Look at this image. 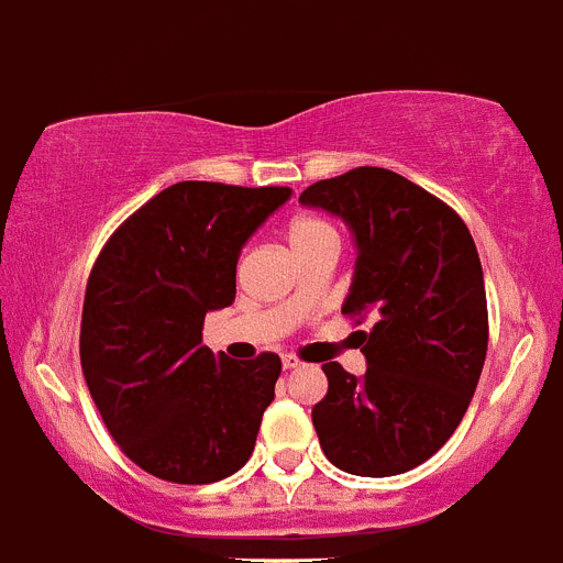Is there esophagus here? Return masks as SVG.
<instances>
[{
    "mask_svg": "<svg viewBox=\"0 0 563 563\" xmlns=\"http://www.w3.org/2000/svg\"><path fill=\"white\" fill-rule=\"evenodd\" d=\"M282 366H285V369H298V366H301V361H298L296 355H285L282 357Z\"/></svg>",
    "mask_w": 563,
    "mask_h": 563,
    "instance_id": "1",
    "label": "esophagus"
}]
</instances>
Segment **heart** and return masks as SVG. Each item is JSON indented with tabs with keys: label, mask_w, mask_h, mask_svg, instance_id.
<instances>
[{
	"label": "heart",
	"mask_w": 563,
	"mask_h": 563,
	"mask_svg": "<svg viewBox=\"0 0 563 563\" xmlns=\"http://www.w3.org/2000/svg\"><path fill=\"white\" fill-rule=\"evenodd\" d=\"M332 233L335 231H332L330 222L318 220V217H296V220L290 222V228H287L292 251H301V247L312 245V242H318V239L332 236Z\"/></svg>",
	"instance_id": "b5f03b06"
}]
</instances>
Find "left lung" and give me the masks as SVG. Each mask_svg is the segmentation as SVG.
Returning <instances> with one entry per match:
<instances>
[{"label": "left lung", "instance_id": "1", "mask_svg": "<svg viewBox=\"0 0 563 563\" xmlns=\"http://www.w3.org/2000/svg\"><path fill=\"white\" fill-rule=\"evenodd\" d=\"M350 222L357 242L343 316H375L357 346V380L324 363L312 426L327 460L355 476L411 471L449 442L467 411L487 352L479 253L460 213L389 168L361 166L301 194Z\"/></svg>", "mask_w": 563, "mask_h": 563}]
</instances>
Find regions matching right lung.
Listing matches in <instances>:
<instances>
[{
	"label": "right lung",
	"instance_id": "obj_1",
	"mask_svg": "<svg viewBox=\"0 0 563 563\" xmlns=\"http://www.w3.org/2000/svg\"><path fill=\"white\" fill-rule=\"evenodd\" d=\"M287 197L285 186L174 183L98 253L81 369L118 449L157 479L208 485L253 454L282 361L217 357L202 346V324L233 305L239 251Z\"/></svg>",
	"mask_w": 563,
	"mask_h": 563
}]
</instances>
